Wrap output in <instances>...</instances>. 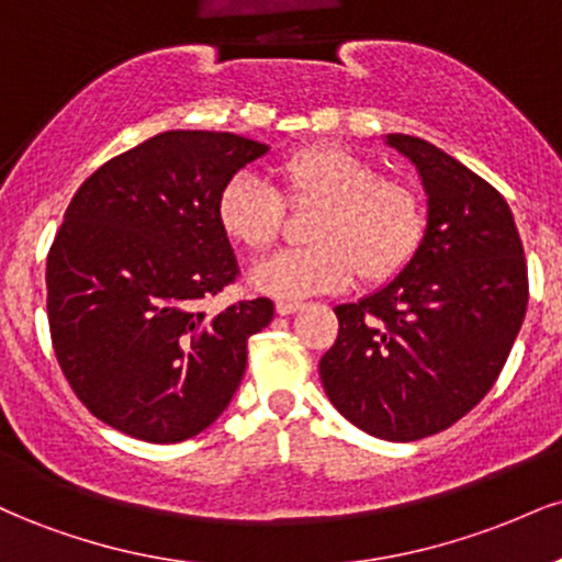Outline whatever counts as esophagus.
Listing matches in <instances>:
<instances>
[{
    "label": "esophagus",
    "mask_w": 562,
    "mask_h": 562,
    "mask_svg": "<svg viewBox=\"0 0 562 562\" xmlns=\"http://www.w3.org/2000/svg\"><path fill=\"white\" fill-rule=\"evenodd\" d=\"M274 308H277V314H282V317H288V314L299 312L301 303H299V301H277Z\"/></svg>",
    "instance_id": "obj_1"
}]
</instances>
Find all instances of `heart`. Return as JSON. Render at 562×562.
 <instances>
[{
    "instance_id": "1",
    "label": "heart",
    "mask_w": 562,
    "mask_h": 562,
    "mask_svg": "<svg viewBox=\"0 0 562 562\" xmlns=\"http://www.w3.org/2000/svg\"><path fill=\"white\" fill-rule=\"evenodd\" d=\"M290 205H319L306 248L282 250L250 269V285L274 299H303L344 290L362 274L389 282L420 254L428 235L423 192L404 179L383 177L370 158L338 145H314L277 164ZM216 214L229 240L267 250L285 224L280 192L240 171L218 192Z\"/></svg>"
}]
</instances>
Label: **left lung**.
<instances>
[{"mask_svg":"<svg viewBox=\"0 0 562 562\" xmlns=\"http://www.w3.org/2000/svg\"><path fill=\"white\" fill-rule=\"evenodd\" d=\"M428 195L420 254L375 293L340 303L319 378L335 409L385 441L447 430L492 391L528 303L507 200L436 145L385 134Z\"/></svg>","mask_w":562,"mask_h":562,"instance_id":"obj_1","label":"left lung"}]
</instances>
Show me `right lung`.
<instances>
[{
  "mask_svg": "<svg viewBox=\"0 0 562 562\" xmlns=\"http://www.w3.org/2000/svg\"><path fill=\"white\" fill-rule=\"evenodd\" d=\"M269 145L164 132L79 187L47 256L55 357L89 412L150 443L198 436L227 409L269 299L205 314L237 277L216 214L222 187Z\"/></svg>",
  "mask_w": 562,
  "mask_h": 562,
  "instance_id": "right-lung-1",
  "label": "right lung"
}]
</instances>
